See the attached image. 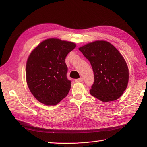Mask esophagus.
<instances>
[{
	"label": "esophagus",
	"instance_id": "esophagus-1",
	"mask_svg": "<svg viewBox=\"0 0 147 147\" xmlns=\"http://www.w3.org/2000/svg\"><path fill=\"white\" fill-rule=\"evenodd\" d=\"M83 81V80L82 78H80L75 80V82H82Z\"/></svg>",
	"mask_w": 147,
	"mask_h": 147
}]
</instances>
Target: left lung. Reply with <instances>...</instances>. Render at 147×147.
Here are the masks:
<instances>
[{"mask_svg": "<svg viewBox=\"0 0 147 147\" xmlns=\"http://www.w3.org/2000/svg\"><path fill=\"white\" fill-rule=\"evenodd\" d=\"M79 50L90 61L94 73L90 94L104 102L119 98L127 88L129 70L118 50L104 40L87 43Z\"/></svg>", "mask_w": 147, "mask_h": 147, "instance_id": "obj_1", "label": "left lung"}]
</instances>
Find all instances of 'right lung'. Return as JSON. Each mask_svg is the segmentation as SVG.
<instances>
[{"instance_id": "right-lung-1", "label": "right lung", "mask_w": 147, "mask_h": 147, "mask_svg": "<svg viewBox=\"0 0 147 147\" xmlns=\"http://www.w3.org/2000/svg\"><path fill=\"white\" fill-rule=\"evenodd\" d=\"M75 47L73 42L49 38L30 53L26 65V82L40 103L55 105L68 94L71 81L67 78L65 59Z\"/></svg>"}]
</instances>
